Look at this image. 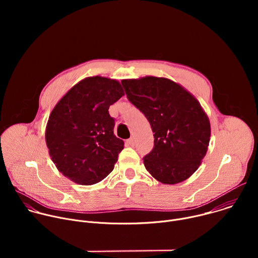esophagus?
<instances>
[{"label":"esophagus","mask_w":258,"mask_h":258,"mask_svg":"<svg viewBox=\"0 0 258 258\" xmlns=\"http://www.w3.org/2000/svg\"><path fill=\"white\" fill-rule=\"evenodd\" d=\"M126 143H127V145H130V146H135V144H136V141H135V139L134 138H130L127 141H126Z\"/></svg>","instance_id":"obj_1"}]
</instances>
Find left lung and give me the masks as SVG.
<instances>
[{"instance_id":"8db88e82","label":"left lung","mask_w":258,"mask_h":258,"mask_svg":"<svg viewBox=\"0 0 258 258\" xmlns=\"http://www.w3.org/2000/svg\"><path fill=\"white\" fill-rule=\"evenodd\" d=\"M121 85L154 133L153 149L143 157L146 169L168 185L187 179L199 167L210 140L209 119L200 103L163 78L123 80Z\"/></svg>"}]
</instances>
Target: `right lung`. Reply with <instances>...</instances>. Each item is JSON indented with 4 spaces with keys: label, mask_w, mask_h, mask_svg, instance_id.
Returning <instances> with one entry per match:
<instances>
[{
    "label": "right lung",
    "mask_w": 258,
    "mask_h": 258,
    "mask_svg": "<svg viewBox=\"0 0 258 258\" xmlns=\"http://www.w3.org/2000/svg\"><path fill=\"white\" fill-rule=\"evenodd\" d=\"M123 94L115 80L88 78L55 106L48 120L46 142L63 175L89 186L113 170L123 141L114 136L115 119L108 109Z\"/></svg>",
    "instance_id": "add662e5"
}]
</instances>
